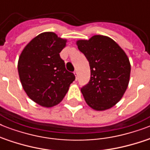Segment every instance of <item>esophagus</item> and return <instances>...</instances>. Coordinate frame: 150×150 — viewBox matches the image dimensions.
Masks as SVG:
<instances>
[{
    "mask_svg": "<svg viewBox=\"0 0 150 150\" xmlns=\"http://www.w3.org/2000/svg\"><path fill=\"white\" fill-rule=\"evenodd\" d=\"M74 74H75V79H78V71H74Z\"/></svg>",
    "mask_w": 150,
    "mask_h": 150,
    "instance_id": "1",
    "label": "esophagus"
}]
</instances>
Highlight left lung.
I'll use <instances>...</instances> for the list:
<instances>
[{"label": "left lung", "instance_id": "1", "mask_svg": "<svg viewBox=\"0 0 150 150\" xmlns=\"http://www.w3.org/2000/svg\"><path fill=\"white\" fill-rule=\"evenodd\" d=\"M90 67V79L81 91L87 104L96 110L109 109L121 100L128 87L131 66L128 57L112 39L96 35L77 41Z\"/></svg>", "mask_w": 150, "mask_h": 150}]
</instances>
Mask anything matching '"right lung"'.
Here are the masks:
<instances>
[{
    "label": "right lung",
    "instance_id": "right-lung-1",
    "mask_svg": "<svg viewBox=\"0 0 150 150\" xmlns=\"http://www.w3.org/2000/svg\"><path fill=\"white\" fill-rule=\"evenodd\" d=\"M65 43L54 33H43L29 42L18 59L23 89L29 98L43 107L58 104L75 79L60 57Z\"/></svg>",
    "mask_w": 150,
    "mask_h": 150
}]
</instances>
